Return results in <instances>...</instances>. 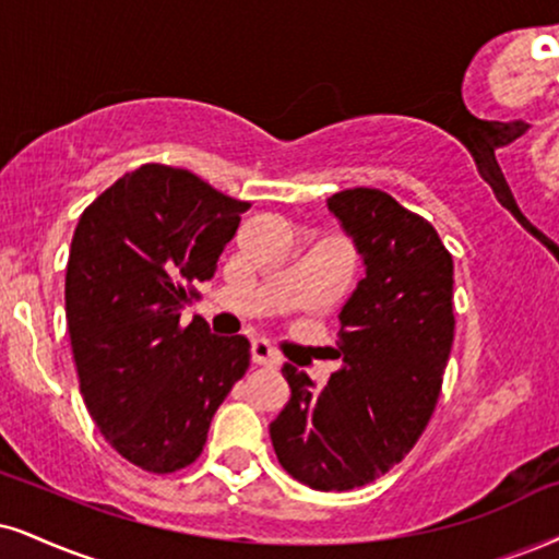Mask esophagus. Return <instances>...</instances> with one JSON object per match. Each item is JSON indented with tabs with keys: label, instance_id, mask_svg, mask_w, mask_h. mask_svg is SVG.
I'll list each match as a JSON object with an SVG mask.
<instances>
[{
	"label": "esophagus",
	"instance_id": "34e87169",
	"mask_svg": "<svg viewBox=\"0 0 559 559\" xmlns=\"http://www.w3.org/2000/svg\"><path fill=\"white\" fill-rule=\"evenodd\" d=\"M251 357L257 365H266V368H277L280 365V355L274 353L272 344L266 340H253L251 342Z\"/></svg>",
	"mask_w": 559,
	"mask_h": 559
}]
</instances>
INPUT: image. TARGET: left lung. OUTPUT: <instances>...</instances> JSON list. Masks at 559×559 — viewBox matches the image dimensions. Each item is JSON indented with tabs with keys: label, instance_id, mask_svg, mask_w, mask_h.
Masks as SVG:
<instances>
[{
	"label": "left lung",
	"instance_id": "1",
	"mask_svg": "<svg viewBox=\"0 0 559 559\" xmlns=\"http://www.w3.org/2000/svg\"><path fill=\"white\" fill-rule=\"evenodd\" d=\"M365 277L340 311L342 365L326 385L285 362L290 402L269 425L282 469L321 492L399 464L436 409L453 344V259L427 219L378 189L326 199Z\"/></svg>",
	"mask_w": 559,
	"mask_h": 559
}]
</instances>
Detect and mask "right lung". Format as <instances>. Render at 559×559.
<instances>
[{"mask_svg":"<svg viewBox=\"0 0 559 559\" xmlns=\"http://www.w3.org/2000/svg\"><path fill=\"white\" fill-rule=\"evenodd\" d=\"M246 210L191 170L150 163L74 227L64 300L80 391L103 438L144 472L194 464L251 362L243 334L215 336L199 316L181 326Z\"/></svg>","mask_w":559,"mask_h":559,"instance_id":"right-lung-1","label":"right lung"}]
</instances>
